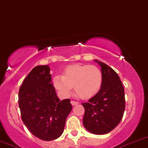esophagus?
<instances>
[{"label": "esophagus", "mask_w": 148, "mask_h": 148, "mask_svg": "<svg viewBox=\"0 0 148 148\" xmlns=\"http://www.w3.org/2000/svg\"><path fill=\"white\" fill-rule=\"evenodd\" d=\"M71 104H72V106H75L77 105V104H78L79 102H75V101H71Z\"/></svg>", "instance_id": "esophagus-1"}]
</instances>
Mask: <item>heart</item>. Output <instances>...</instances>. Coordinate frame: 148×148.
Listing matches in <instances>:
<instances>
[{
  "mask_svg": "<svg viewBox=\"0 0 148 148\" xmlns=\"http://www.w3.org/2000/svg\"><path fill=\"white\" fill-rule=\"evenodd\" d=\"M101 70L94 65L74 64L65 69L63 75L53 77L55 89L64 97H69L72 86L82 99H89L98 93L102 84Z\"/></svg>",
  "mask_w": 148,
  "mask_h": 148,
  "instance_id": "1",
  "label": "heart"
}]
</instances>
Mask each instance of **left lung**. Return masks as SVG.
Listing matches in <instances>:
<instances>
[{
  "label": "left lung",
  "instance_id": "1",
  "mask_svg": "<svg viewBox=\"0 0 148 148\" xmlns=\"http://www.w3.org/2000/svg\"><path fill=\"white\" fill-rule=\"evenodd\" d=\"M101 66V89L87 102L82 103L85 113L83 125L89 132L104 135L120 123L125 108V89L118 74L106 64L95 60Z\"/></svg>",
  "mask_w": 148,
  "mask_h": 148
}]
</instances>
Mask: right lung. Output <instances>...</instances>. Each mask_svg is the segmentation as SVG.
<instances>
[{"label":"right lung","mask_w":148,"mask_h":148,"mask_svg":"<svg viewBox=\"0 0 148 148\" xmlns=\"http://www.w3.org/2000/svg\"><path fill=\"white\" fill-rule=\"evenodd\" d=\"M18 105L23 123L36 138L50 141L62 135L72 106L69 99L60 101L48 65L34 67L18 92Z\"/></svg>","instance_id":"obj_1"}]
</instances>
